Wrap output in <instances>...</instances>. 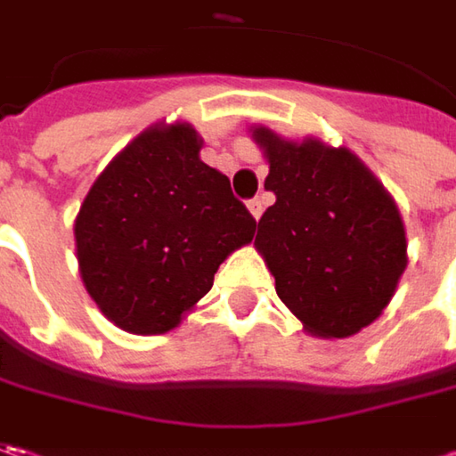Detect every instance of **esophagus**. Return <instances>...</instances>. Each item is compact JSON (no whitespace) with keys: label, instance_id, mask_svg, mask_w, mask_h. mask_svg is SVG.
<instances>
[{"label":"esophagus","instance_id":"esophagus-1","mask_svg":"<svg viewBox=\"0 0 456 456\" xmlns=\"http://www.w3.org/2000/svg\"><path fill=\"white\" fill-rule=\"evenodd\" d=\"M248 210H251V216L258 220L261 216H264V200H261V198H254V200H248Z\"/></svg>","mask_w":456,"mask_h":456}]
</instances>
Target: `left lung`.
<instances>
[{"mask_svg":"<svg viewBox=\"0 0 456 456\" xmlns=\"http://www.w3.org/2000/svg\"><path fill=\"white\" fill-rule=\"evenodd\" d=\"M276 202L258 220L256 246L276 294L320 338L368 327L406 269L398 208L355 154L317 139L284 142L256 129Z\"/></svg>","mask_w":456,"mask_h":456,"instance_id":"obj_1","label":"left lung"}]
</instances>
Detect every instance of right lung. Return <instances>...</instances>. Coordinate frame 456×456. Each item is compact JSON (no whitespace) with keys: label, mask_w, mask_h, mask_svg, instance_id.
I'll return each instance as SVG.
<instances>
[{"label":"right lung","mask_w":456,"mask_h":456,"mask_svg":"<svg viewBox=\"0 0 456 456\" xmlns=\"http://www.w3.org/2000/svg\"><path fill=\"white\" fill-rule=\"evenodd\" d=\"M256 220L190 124L139 134L106 167L76 218L83 284L134 335H162L202 299L218 266L254 238Z\"/></svg>","instance_id":"1"}]
</instances>
